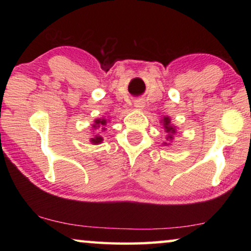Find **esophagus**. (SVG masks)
Listing matches in <instances>:
<instances>
[{
	"label": "esophagus",
	"instance_id": "34e87169",
	"mask_svg": "<svg viewBox=\"0 0 251 251\" xmlns=\"http://www.w3.org/2000/svg\"><path fill=\"white\" fill-rule=\"evenodd\" d=\"M144 106H145V102H144L143 100H136V102H135V107L136 108L142 109Z\"/></svg>",
	"mask_w": 251,
	"mask_h": 251
}]
</instances>
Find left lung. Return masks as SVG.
Returning <instances> with one entry per match:
<instances>
[{"label":"left lung","instance_id":"obj_1","mask_svg":"<svg viewBox=\"0 0 251 251\" xmlns=\"http://www.w3.org/2000/svg\"><path fill=\"white\" fill-rule=\"evenodd\" d=\"M163 126H164V128H166V131L167 132H169V133H175L176 132V129L174 128V126H170V120H169V118H164L163 119ZM168 138H173V137L171 136H169L168 137ZM167 144V143H166Z\"/></svg>","mask_w":251,"mask_h":251}]
</instances>
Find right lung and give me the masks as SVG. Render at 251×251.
<instances>
[{
    "instance_id": "1",
    "label": "right lung",
    "mask_w": 251,
    "mask_h": 251,
    "mask_svg": "<svg viewBox=\"0 0 251 251\" xmlns=\"http://www.w3.org/2000/svg\"><path fill=\"white\" fill-rule=\"evenodd\" d=\"M106 125V120H102V119H98V120H96L95 121V125H94V128L95 126H105ZM101 129L104 130L105 128L104 126H101ZM102 140V138L99 135H96L94 138H91V143H94V144H99Z\"/></svg>"
}]
</instances>
